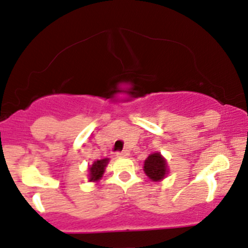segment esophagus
<instances>
[{
    "label": "esophagus",
    "instance_id": "obj_1",
    "mask_svg": "<svg viewBox=\"0 0 248 248\" xmlns=\"http://www.w3.org/2000/svg\"><path fill=\"white\" fill-rule=\"evenodd\" d=\"M117 156H119V157H127V156H129V151H128V150H124L122 152L117 154Z\"/></svg>",
    "mask_w": 248,
    "mask_h": 248
}]
</instances>
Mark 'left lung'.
Instances as JSON below:
<instances>
[{
    "label": "left lung",
    "instance_id": "1",
    "mask_svg": "<svg viewBox=\"0 0 248 248\" xmlns=\"http://www.w3.org/2000/svg\"><path fill=\"white\" fill-rule=\"evenodd\" d=\"M144 172L151 181L159 182L168 175L169 168L167 159L159 152L149 155L144 162Z\"/></svg>",
    "mask_w": 248,
    "mask_h": 248
}]
</instances>
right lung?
I'll list each match as a JSON object with an SVG mask.
<instances>
[{
  "instance_id": "add662e5",
  "label": "right lung",
  "mask_w": 248,
  "mask_h": 248,
  "mask_svg": "<svg viewBox=\"0 0 248 248\" xmlns=\"http://www.w3.org/2000/svg\"><path fill=\"white\" fill-rule=\"evenodd\" d=\"M109 163V158L97 159L91 166L89 167V181L90 182H98L103 177L104 171H106L107 166Z\"/></svg>"
}]
</instances>
